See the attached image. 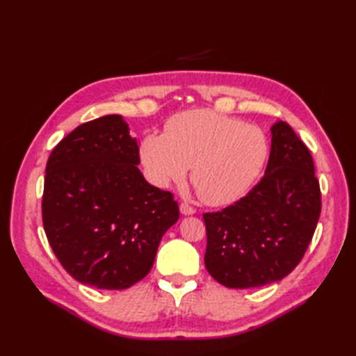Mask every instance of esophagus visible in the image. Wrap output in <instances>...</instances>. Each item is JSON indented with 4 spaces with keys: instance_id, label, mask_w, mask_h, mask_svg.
Returning <instances> with one entry per match:
<instances>
[{
    "instance_id": "34e87169",
    "label": "esophagus",
    "mask_w": 356,
    "mask_h": 356,
    "mask_svg": "<svg viewBox=\"0 0 356 356\" xmlns=\"http://www.w3.org/2000/svg\"><path fill=\"white\" fill-rule=\"evenodd\" d=\"M179 211H181L182 215H193V213L196 212V209L193 208V207H190L188 203H181L179 204Z\"/></svg>"
}]
</instances>
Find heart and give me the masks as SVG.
Wrapping results in <instances>:
<instances>
[{"label":"heart","mask_w":356,"mask_h":356,"mask_svg":"<svg viewBox=\"0 0 356 356\" xmlns=\"http://www.w3.org/2000/svg\"><path fill=\"white\" fill-rule=\"evenodd\" d=\"M267 141L261 129L211 110L172 117L163 135H148L141 160L156 186L168 187L190 170L199 197L212 207L238 200L266 163Z\"/></svg>","instance_id":"obj_1"}]
</instances>
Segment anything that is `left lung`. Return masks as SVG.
<instances>
[{
    "mask_svg": "<svg viewBox=\"0 0 356 356\" xmlns=\"http://www.w3.org/2000/svg\"><path fill=\"white\" fill-rule=\"evenodd\" d=\"M266 174L246 196L203 213L204 266L227 288H258L294 270L314 238L321 190L314 159L288 123L272 126Z\"/></svg>",
    "mask_w": 356,
    "mask_h": 356,
    "instance_id": "8db88e82",
    "label": "left lung"
}]
</instances>
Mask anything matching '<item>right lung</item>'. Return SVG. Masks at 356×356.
Segmentation results:
<instances>
[{
    "mask_svg": "<svg viewBox=\"0 0 356 356\" xmlns=\"http://www.w3.org/2000/svg\"><path fill=\"white\" fill-rule=\"evenodd\" d=\"M139 161L136 139L117 114L80 124L53 148L42 225L75 281L132 286L152 270L161 238L178 221L172 193L148 184Z\"/></svg>",
    "mask_w": 356,
    "mask_h": 356,
    "instance_id": "right-lung-1",
    "label": "right lung"
}]
</instances>
